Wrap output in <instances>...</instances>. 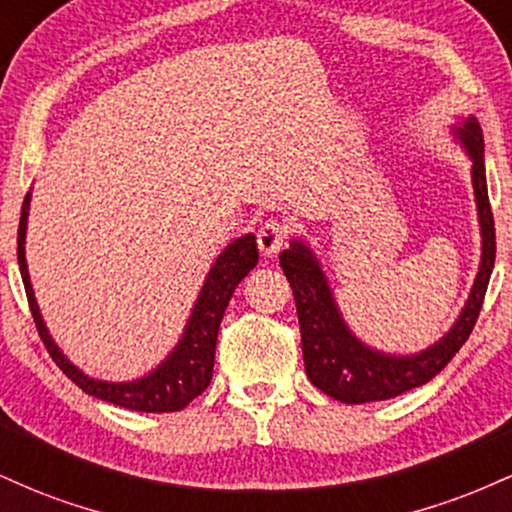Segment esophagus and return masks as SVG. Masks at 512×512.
<instances>
[{
  "mask_svg": "<svg viewBox=\"0 0 512 512\" xmlns=\"http://www.w3.org/2000/svg\"><path fill=\"white\" fill-rule=\"evenodd\" d=\"M286 236H289V226L279 219H267L257 231V248L262 255H276L284 248Z\"/></svg>",
  "mask_w": 512,
  "mask_h": 512,
  "instance_id": "esophagus-1",
  "label": "esophagus"
}]
</instances>
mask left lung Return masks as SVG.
I'll use <instances>...</instances> for the list:
<instances>
[{"label": "left lung", "instance_id": "left-lung-1", "mask_svg": "<svg viewBox=\"0 0 512 512\" xmlns=\"http://www.w3.org/2000/svg\"><path fill=\"white\" fill-rule=\"evenodd\" d=\"M457 134L474 163L472 182L484 240H481L479 274L469 293V301L452 330L431 349L416 356H385L368 349L344 325L313 252L305 248L301 240H293L291 248L279 255V264L289 279L298 310L305 373L317 390L339 402H380V399L397 397L426 385L448 366L477 325L493 272V260H496V226H493L489 190H486L484 137H481L479 122L472 117L464 122V127L457 129Z\"/></svg>", "mask_w": 512, "mask_h": 512}]
</instances>
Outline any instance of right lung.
I'll return each mask as SVG.
<instances>
[{
  "mask_svg": "<svg viewBox=\"0 0 512 512\" xmlns=\"http://www.w3.org/2000/svg\"><path fill=\"white\" fill-rule=\"evenodd\" d=\"M28 204L31 195H26L21 207L19 221V269L23 279V289H26L28 305H31V315L43 339L45 349L52 356V361L60 366L72 383H76L86 395H93L103 402L117 404V407L134 409V411H180L185 409L192 399L202 395L211 383V373H214V354H216V337H219V325L226 313V305L231 301L233 291L240 284L245 274L257 264V243L255 236H243L233 240L226 250L221 252L219 260L207 276V284L202 286L195 310H192L187 330L182 334L180 344L175 346L173 354L158 366L154 373H149L142 380L134 383H103V380H93L81 373L79 368L72 366L52 337L45 330L43 317H40L38 303H35L31 279H28L26 255H23V240H26V219H28Z\"/></svg>",
  "mask_w": 512,
  "mask_h": 512,
  "instance_id": "1",
  "label": "right lung"
}]
</instances>
